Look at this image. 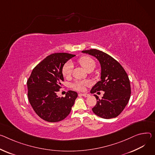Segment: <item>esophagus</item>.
Instances as JSON below:
<instances>
[{"instance_id": "1", "label": "esophagus", "mask_w": 155, "mask_h": 155, "mask_svg": "<svg viewBox=\"0 0 155 155\" xmlns=\"http://www.w3.org/2000/svg\"><path fill=\"white\" fill-rule=\"evenodd\" d=\"M79 94L81 95V96H83L84 97H89L90 96V94H87V93H80Z\"/></svg>"}]
</instances>
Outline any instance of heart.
<instances>
[{
    "label": "heart",
    "instance_id": "b5f03b06",
    "mask_svg": "<svg viewBox=\"0 0 155 155\" xmlns=\"http://www.w3.org/2000/svg\"><path fill=\"white\" fill-rule=\"evenodd\" d=\"M78 64L85 68L87 72L93 71L96 67V62L93 59L88 56H82L78 59ZM73 70L72 64L68 62L65 63L62 68V74L65 78H69L71 76ZM88 85V82L85 80H77L72 84V88L78 90H85V87Z\"/></svg>",
    "mask_w": 155,
    "mask_h": 155
}]
</instances>
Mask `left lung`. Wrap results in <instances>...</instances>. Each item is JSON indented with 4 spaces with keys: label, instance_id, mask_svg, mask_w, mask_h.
<instances>
[{
    "label": "left lung",
    "instance_id": "left-lung-1",
    "mask_svg": "<svg viewBox=\"0 0 155 155\" xmlns=\"http://www.w3.org/2000/svg\"><path fill=\"white\" fill-rule=\"evenodd\" d=\"M82 52L93 55L99 61L101 67V80L97 82L90 92L103 91L104 94L101 100L94 94L97 101L92 108L93 112L103 119L116 117L130 97V83L127 74L116 59L103 51L93 49Z\"/></svg>",
    "mask_w": 155,
    "mask_h": 155
}]
</instances>
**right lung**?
<instances>
[{
    "instance_id": "obj_1",
    "label": "right lung",
    "mask_w": 155,
    "mask_h": 155,
    "mask_svg": "<svg viewBox=\"0 0 155 155\" xmlns=\"http://www.w3.org/2000/svg\"><path fill=\"white\" fill-rule=\"evenodd\" d=\"M74 56L63 52L47 56L33 68L27 81L29 102L37 115L46 121L56 122L64 119L78 96L72 90L68 91L65 97L56 94L64 81L62 67Z\"/></svg>"
}]
</instances>
